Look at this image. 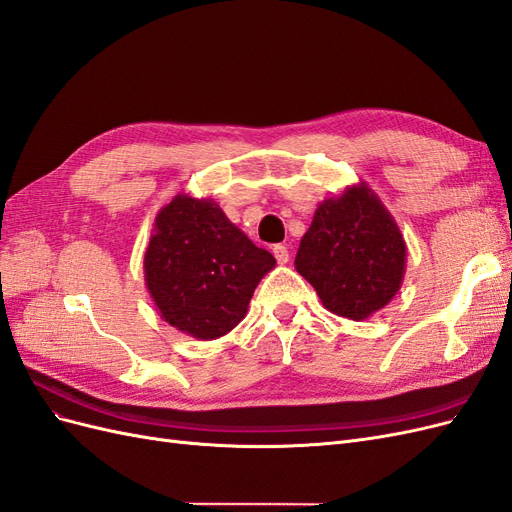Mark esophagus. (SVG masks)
Masks as SVG:
<instances>
[{"instance_id":"obj_1","label":"esophagus","mask_w":512,"mask_h":512,"mask_svg":"<svg viewBox=\"0 0 512 512\" xmlns=\"http://www.w3.org/2000/svg\"><path fill=\"white\" fill-rule=\"evenodd\" d=\"M273 256H275V260H277V262H280V265H286L288 258H290V254H288V247H286V245H282V243L273 245Z\"/></svg>"}]
</instances>
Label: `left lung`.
<instances>
[{"label": "left lung", "instance_id": "8db88e82", "mask_svg": "<svg viewBox=\"0 0 512 512\" xmlns=\"http://www.w3.org/2000/svg\"><path fill=\"white\" fill-rule=\"evenodd\" d=\"M406 256L395 218L361 181L318 205L294 269L329 312L359 322L393 301L404 284Z\"/></svg>", "mask_w": 512, "mask_h": 512}]
</instances>
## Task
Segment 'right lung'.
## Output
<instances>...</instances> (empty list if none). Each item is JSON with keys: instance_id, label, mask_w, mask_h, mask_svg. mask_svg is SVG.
Segmentation results:
<instances>
[{"instance_id": "1", "label": "right lung", "mask_w": 512, "mask_h": 512, "mask_svg": "<svg viewBox=\"0 0 512 512\" xmlns=\"http://www.w3.org/2000/svg\"><path fill=\"white\" fill-rule=\"evenodd\" d=\"M145 286L160 316L196 339H218L245 318L275 258L256 247L211 198L177 194L153 222Z\"/></svg>"}]
</instances>
